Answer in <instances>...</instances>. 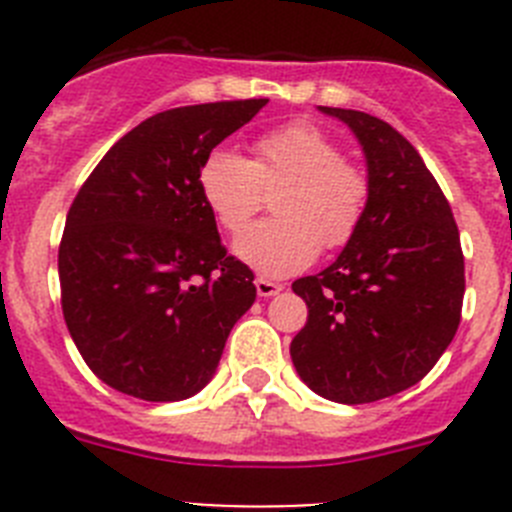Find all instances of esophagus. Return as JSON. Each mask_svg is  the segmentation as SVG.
Instances as JSON below:
<instances>
[{"instance_id": "obj_1", "label": "esophagus", "mask_w": 512, "mask_h": 512, "mask_svg": "<svg viewBox=\"0 0 512 512\" xmlns=\"http://www.w3.org/2000/svg\"><path fill=\"white\" fill-rule=\"evenodd\" d=\"M253 284H256V292H259V297H274L282 292V284L271 282V279H266V277H256V282Z\"/></svg>"}]
</instances>
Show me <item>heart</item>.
<instances>
[{"mask_svg": "<svg viewBox=\"0 0 512 512\" xmlns=\"http://www.w3.org/2000/svg\"><path fill=\"white\" fill-rule=\"evenodd\" d=\"M282 184L271 210L235 241V256L266 277H289L310 266L320 246H346L364 220L369 182L343 161L336 140L310 122H289L253 143V161L212 148L197 169V189L230 235H238L264 205V189Z\"/></svg>", "mask_w": 512, "mask_h": 512, "instance_id": "b5f03b06", "label": "heart"}]
</instances>
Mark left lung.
Segmentation results:
<instances>
[{
	"label": "left lung",
	"mask_w": 512,
	"mask_h": 512,
	"mask_svg": "<svg viewBox=\"0 0 512 512\" xmlns=\"http://www.w3.org/2000/svg\"><path fill=\"white\" fill-rule=\"evenodd\" d=\"M366 158L369 202L338 259L292 284L307 305L289 354L312 392L364 405L418 384L449 348L464 302V253L449 200L390 122L320 107Z\"/></svg>",
	"instance_id": "8db88e82"
}]
</instances>
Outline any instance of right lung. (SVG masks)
Listing matches in <instances>:
<instances>
[{"instance_id":"1","label":"right lung","mask_w":512,"mask_h":512,"mask_svg":"<svg viewBox=\"0 0 512 512\" xmlns=\"http://www.w3.org/2000/svg\"><path fill=\"white\" fill-rule=\"evenodd\" d=\"M269 99L189 104L122 135L66 215L58 277L79 354L112 390L148 402L197 395L256 300L197 189L202 158Z\"/></svg>"}]
</instances>
